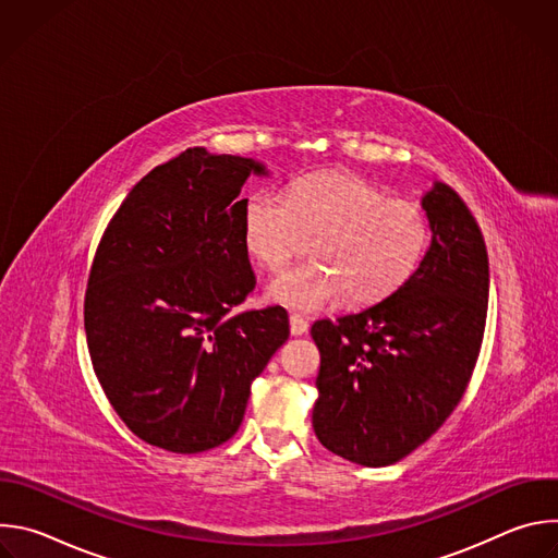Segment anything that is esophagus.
Listing matches in <instances>:
<instances>
[{
  "mask_svg": "<svg viewBox=\"0 0 558 558\" xmlns=\"http://www.w3.org/2000/svg\"><path fill=\"white\" fill-rule=\"evenodd\" d=\"M289 329H291V336H304V333L308 331V323L304 320L302 315L293 313V315L289 317Z\"/></svg>",
  "mask_w": 558,
  "mask_h": 558,
  "instance_id": "34e87169",
  "label": "esophagus"
}]
</instances>
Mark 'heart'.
Here are the masks:
<instances>
[{
  "mask_svg": "<svg viewBox=\"0 0 558 558\" xmlns=\"http://www.w3.org/2000/svg\"><path fill=\"white\" fill-rule=\"evenodd\" d=\"M241 225L247 252L271 271L311 238L313 260L282 271L267 289L274 302L298 311H317L338 298L347 304L386 298L411 276L428 241L420 205L338 172L304 177L284 198L247 196Z\"/></svg>",
  "mask_w": 558,
  "mask_h": 558,
  "instance_id": "b5f03b06",
  "label": "heart"
}]
</instances>
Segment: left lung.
I'll list each match as a JSON object with an SVG mask.
<instances>
[{"instance_id": "obj_1", "label": "left lung", "mask_w": 558, "mask_h": 558, "mask_svg": "<svg viewBox=\"0 0 558 558\" xmlns=\"http://www.w3.org/2000/svg\"><path fill=\"white\" fill-rule=\"evenodd\" d=\"M430 245L388 298L317 320L313 430L368 468L422 446L454 411L480 357L488 313V252L480 225L446 183L422 196Z\"/></svg>"}]
</instances>
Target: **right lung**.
Listing matches in <instances>:
<instances>
[{
    "label": "right lung",
    "instance_id": "1",
    "mask_svg": "<svg viewBox=\"0 0 558 558\" xmlns=\"http://www.w3.org/2000/svg\"><path fill=\"white\" fill-rule=\"evenodd\" d=\"M254 158L190 147L112 216L86 289L95 373L143 441L194 454L241 428L252 381L289 338L282 306L233 313L256 287L241 190Z\"/></svg>",
    "mask_w": 558,
    "mask_h": 558
}]
</instances>
